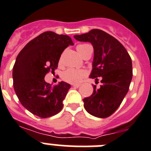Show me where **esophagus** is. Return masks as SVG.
Returning <instances> with one entry per match:
<instances>
[{"label":"esophagus","mask_w":151,"mask_h":151,"mask_svg":"<svg viewBox=\"0 0 151 151\" xmlns=\"http://www.w3.org/2000/svg\"><path fill=\"white\" fill-rule=\"evenodd\" d=\"M73 86H74V87H76V88H78V87H80V86H81V84H80V83H77V84H73Z\"/></svg>","instance_id":"1"}]
</instances>
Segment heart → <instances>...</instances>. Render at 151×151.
Returning <instances> with one entry per match:
<instances>
[{"label": "heart", "instance_id": "b5f03b06", "mask_svg": "<svg viewBox=\"0 0 151 151\" xmlns=\"http://www.w3.org/2000/svg\"><path fill=\"white\" fill-rule=\"evenodd\" d=\"M89 47L87 43H83L80 44L77 47V50L83 57L85 54L86 51ZM87 72L83 69H75V68H68L65 70L62 73V78L64 81L69 83H78L83 80V78L86 76Z\"/></svg>", "mask_w": 151, "mask_h": 151}]
</instances>
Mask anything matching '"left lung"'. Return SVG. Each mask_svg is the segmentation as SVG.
Wrapping results in <instances>:
<instances>
[{"mask_svg": "<svg viewBox=\"0 0 151 151\" xmlns=\"http://www.w3.org/2000/svg\"><path fill=\"white\" fill-rule=\"evenodd\" d=\"M79 41L90 42L94 59L90 78L101 79L100 87L83 99L86 111L92 116L106 118L116 111L128 92L132 78V64L127 50L116 38L100 29L75 35Z\"/></svg>", "mask_w": 151, "mask_h": 151, "instance_id": "1", "label": "left lung"}]
</instances>
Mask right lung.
<instances>
[{"label": "right lung", "instance_id": "obj_1", "mask_svg": "<svg viewBox=\"0 0 151 151\" xmlns=\"http://www.w3.org/2000/svg\"><path fill=\"white\" fill-rule=\"evenodd\" d=\"M69 45L74 43L68 35L46 32L28 42L17 55L13 69V88L21 104L36 116L50 117L63 108L70 85L62 81L52 87L44 77L58 68L61 55Z\"/></svg>", "mask_w": 151, "mask_h": 151}]
</instances>
